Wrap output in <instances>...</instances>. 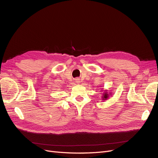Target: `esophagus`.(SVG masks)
Here are the masks:
<instances>
[{"mask_svg": "<svg viewBox=\"0 0 158 158\" xmlns=\"http://www.w3.org/2000/svg\"><path fill=\"white\" fill-rule=\"evenodd\" d=\"M75 82H76V84H79V83L80 82V78H76V80H75Z\"/></svg>", "mask_w": 158, "mask_h": 158, "instance_id": "esophagus-1", "label": "esophagus"}]
</instances>
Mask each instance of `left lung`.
Listing matches in <instances>:
<instances>
[{
	"label": "left lung",
	"instance_id": "1",
	"mask_svg": "<svg viewBox=\"0 0 158 158\" xmlns=\"http://www.w3.org/2000/svg\"><path fill=\"white\" fill-rule=\"evenodd\" d=\"M103 100H106L108 98H109V94H107V92H105V94H103Z\"/></svg>",
	"mask_w": 158,
	"mask_h": 158
}]
</instances>
